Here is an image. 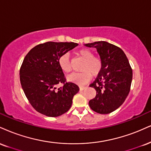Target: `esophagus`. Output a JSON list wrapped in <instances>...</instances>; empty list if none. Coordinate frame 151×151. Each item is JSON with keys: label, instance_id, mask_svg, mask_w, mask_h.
Segmentation results:
<instances>
[{"label": "esophagus", "instance_id": "1", "mask_svg": "<svg viewBox=\"0 0 151 151\" xmlns=\"http://www.w3.org/2000/svg\"><path fill=\"white\" fill-rule=\"evenodd\" d=\"M83 89H85V87L84 86H79V90L83 91Z\"/></svg>", "mask_w": 151, "mask_h": 151}]
</instances>
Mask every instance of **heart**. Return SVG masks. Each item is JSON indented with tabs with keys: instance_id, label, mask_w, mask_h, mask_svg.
Wrapping results in <instances>:
<instances>
[{
	"instance_id": "heart-1",
	"label": "heart",
	"mask_w": 151,
	"mask_h": 151,
	"mask_svg": "<svg viewBox=\"0 0 151 151\" xmlns=\"http://www.w3.org/2000/svg\"><path fill=\"white\" fill-rule=\"evenodd\" d=\"M81 59L84 60L81 70L82 72H76L68 77V79L72 82L83 84L90 80L92 76L97 77L102 71L103 63L99 57H95L94 53L88 49H81L78 52ZM60 68L65 73H70L72 71V64L68 54L61 55L58 60Z\"/></svg>"
}]
</instances>
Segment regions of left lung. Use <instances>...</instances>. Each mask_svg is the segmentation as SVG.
Instances as JSON below:
<instances>
[{"mask_svg":"<svg viewBox=\"0 0 151 151\" xmlns=\"http://www.w3.org/2000/svg\"><path fill=\"white\" fill-rule=\"evenodd\" d=\"M85 46L97 49L103 67L89 86L96 91V96L90 100V108L99 114L115 111L124 102L130 91L132 69L122 50L106 41H96Z\"/></svg>","mask_w":151,"mask_h":151,"instance_id":"left-lung-1","label":"left lung"}]
</instances>
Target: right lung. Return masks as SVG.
<instances>
[{
	"mask_svg": "<svg viewBox=\"0 0 151 151\" xmlns=\"http://www.w3.org/2000/svg\"><path fill=\"white\" fill-rule=\"evenodd\" d=\"M78 44L48 41L37 45L27 54L19 70V79L25 96L32 106L48 117H58L72 106L79 86L67 81L58 64L61 55ZM63 86L57 88L58 84Z\"/></svg>",
	"mask_w": 151,
	"mask_h": 151,
	"instance_id": "1",
	"label": "right lung"
}]
</instances>
